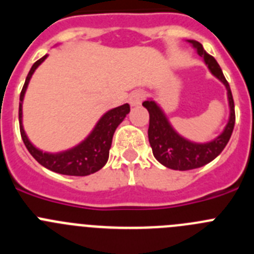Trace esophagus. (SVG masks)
<instances>
[{
    "label": "esophagus",
    "instance_id": "esophagus-1",
    "mask_svg": "<svg viewBox=\"0 0 254 254\" xmlns=\"http://www.w3.org/2000/svg\"><path fill=\"white\" fill-rule=\"evenodd\" d=\"M143 99V93L141 90H134L132 91L131 95L128 98V103L131 107H136V105H140L141 102Z\"/></svg>",
    "mask_w": 254,
    "mask_h": 254
}]
</instances>
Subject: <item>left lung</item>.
Returning a JSON list of instances; mask_svg holds the SVG:
<instances>
[{"mask_svg": "<svg viewBox=\"0 0 254 254\" xmlns=\"http://www.w3.org/2000/svg\"><path fill=\"white\" fill-rule=\"evenodd\" d=\"M187 42L196 49L198 56L203 58V62L207 66L208 71L225 86L229 103V120L219 136L207 142H194V141L183 137L174 129L165 112L152 98L145 100L142 105L146 108L150 114L147 134H149V142L152 149V154L155 159L163 164L164 167L174 170L196 169L214 160L230 140L235 123L234 100H233L232 90L219 64L212 56L208 55L203 49L202 44L193 39H190Z\"/></svg>", "mask_w": 254, "mask_h": 254, "instance_id": "1", "label": "left lung"}]
</instances>
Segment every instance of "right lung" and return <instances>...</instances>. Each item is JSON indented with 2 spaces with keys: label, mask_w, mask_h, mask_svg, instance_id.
Here are the masks:
<instances>
[{
  "label": "right lung",
  "mask_w": 254,
  "mask_h": 254,
  "mask_svg": "<svg viewBox=\"0 0 254 254\" xmlns=\"http://www.w3.org/2000/svg\"><path fill=\"white\" fill-rule=\"evenodd\" d=\"M47 57H48V55L43 56L31 66L30 71L26 76L21 94H20L19 122L21 138L31 156L47 169L58 173V174H64V176H89V174H93V173L100 170L107 164L113 134L117 127L122 123L126 116L129 113V105L126 103L121 107L113 108L111 111L105 112L100 117V120L96 122V125L94 126L93 131L87 134L81 142L71 147V149L60 152H48L38 149L29 140L28 134L25 133V129H24V126H22V102H24V96H25L31 76L35 72V69L46 61Z\"/></svg>",
  "instance_id": "right-lung-1"
}]
</instances>
